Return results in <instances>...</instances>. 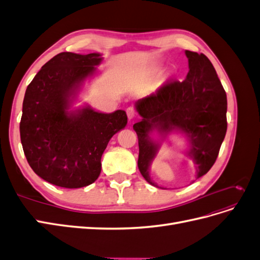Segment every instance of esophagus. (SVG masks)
Returning a JSON list of instances; mask_svg holds the SVG:
<instances>
[{"instance_id":"1","label":"esophagus","mask_w":260,"mask_h":260,"mask_svg":"<svg viewBox=\"0 0 260 260\" xmlns=\"http://www.w3.org/2000/svg\"><path fill=\"white\" fill-rule=\"evenodd\" d=\"M127 116H128V118H129V120L130 121H132V120H135L136 118L138 117V113H137V111L133 107H128L127 108Z\"/></svg>"}]
</instances>
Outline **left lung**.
<instances>
[{
  "label": "left lung",
  "mask_w": 260,
  "mask_h": 260,
  "mask_svg": "<svg viewBox=\"0 0 260 260\" xmlns=\"http://www.w3.org/2000/svg\"><path fill=\"white\" fill-rule=\"evenodd\" d=\"M188 73L183 81H169L151 95L139 100L136 108L142 117L133 124L139 140L138 167L149 184V166L161 141L171 132L187 139L186 156L196 165V178L206 175L215 164L226 132V94L216 70L204 54L185 51Z\"/></svg>",
  "instance_id": "8db88e82"
}]
</instances>
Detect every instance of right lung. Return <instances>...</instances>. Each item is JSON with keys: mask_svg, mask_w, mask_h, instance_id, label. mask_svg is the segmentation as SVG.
<instances>
[{"mask_svg": "<svg viewBox=\"0 0 260 260\" xmlns=\"http://www.w3.org/2000/svg\"><path fill=\"white\" fill-rule=\"evenodd\" d=\"M102 60L100 53H59L27 86L19 124L23 153L36 174L54 185L78 188L93 183L109 140L127 124L120 109L111 114L90 106L68 111Z\"/></svg>", "mask_w": 260, "mask_h": 260, "instance_id": "add662e5", "label": "right lung"}]
</instances>
